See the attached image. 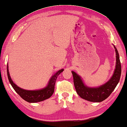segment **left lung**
I'll return each instance as SVG.
<instances>
[{"instance_id":"obj_1","label":"left lung","mask_w":127,"mask_h":127,"mask_svg":"<svg viewBox=\"0 0 127 127\" xmlns=\"http://www.w3.org/2000/svg\"><path fill=\"white\" fill-rule=\"evenodd\" d=\"M114 47L116 53V69L113 76L104 85L96 88H88L84 85L79 76L72 71L76 91L81 98L92 102H101L106 99L115 89L120 79L121 66L119 54L114 45Z\"/></svg>"}]
</instances>
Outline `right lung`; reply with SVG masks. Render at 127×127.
Instances as JSON below:
<instances>
[{
  "instance_id": "1",
  "label": "right lung",
  "mask_w": 127,
  "mask_h": 127,
  "mask_svg": "<svg viewBox=\"0 0 127 127\" xmlns=\"http://www.w3.org/2000/svg\"><path fill=\"white\" fill-rule=\"evenodd\" d=\"M63 70V69H61L58 71L55 75L52 76L49 80L48 85L44 89L38 90H26L20 88L19 87H18L17 85L13 83L10 76L9 69H8V64L7 65V77L11 86L21 98L29 103H37V102L42 101L50 97L53 95L54 92L55 82L58 76L60 75Z\"/></svg>"
}]
</instances>
